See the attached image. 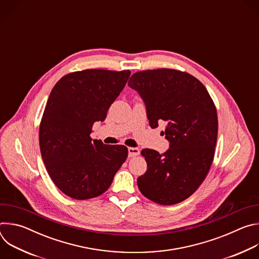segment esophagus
Segmentation results:
<instances>
[{
  "mask_svg": "<svg viewBox=\"0 0 259 259\" xmlns=\"http://www.w3.org/2000/svg\"><path fill=\"white\" fill-rule=\"evenodd\" d=\"M139 153V149H137V147H128V155L130 158L138 156Z\"/></svg>",
  "mask_w": 259,
  "mask_h": 259,
  "instance_id": "34e87169",
  "label": "esophagus"
}]
</instances>
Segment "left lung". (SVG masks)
<instances>
[{
	"mask_svg": "<svg viewBox=\"0 0 259 259\" xmlns=\"http://www.w3.org/2000/svg\"><path fill=\"white\" fill-rule=\"evenodd\" d=\"M128 86L146 106L152 128L166 123L170 147L162 155L144 149L147 169L137 178L141 194L160 205H174L191 197L206 178L215 154L218 120L205 86L186 71L147 69L131 76Z\"/></svg>",
	"mask_w": 259,
	"mask_h": 259,
	"instance_id": "left-lung-1",
	"label": "left lung"
}]
</instances>
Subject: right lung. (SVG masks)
Listing matches in <instances>:
<instances>
[{
  "instance_id": "right-lung-1",
  "label": "right lung",
  "mask_w": 259,
  "mask_h": 259,
  "mask_svg": "<svg viewBox=\"0 0 259 259\" xmlns=\"http://www.w3.org/2000/svg\"><path fill=\"white\" fill-rule=\"evenodd\" d=\"M130 70L70 72L53 87L40 124L43 161L55 186L66 196L88 200L102 195L128 157L125 145L90 137L92 126L125 87Z\"/></svg>"
}]
</instances>
